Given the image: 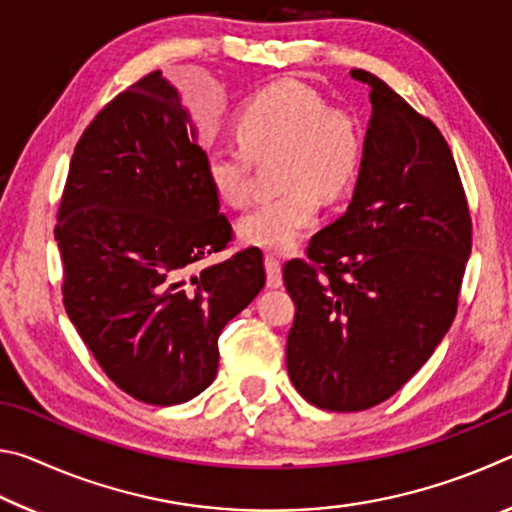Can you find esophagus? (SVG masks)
<instances>
[{"label": "esophagus", "instance_id": "1", "mask_svg": "<svg viewBox=\"0 0 512 512\" xmlns=\"http://www.w3.org/2000/svg\"><path fill=\"white\" fill-rule=\"evenodd\" d=\"M264 266H266V284L271 289H280L282 287V268H280V259H275L273 255L264 257Z\"/></svg>", "mask_w": 512, "mask_h": 512}]
</instances>
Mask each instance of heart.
Returning <instances> with one entry per match:
<instances>
[{
	"mask_svg": "<svg viewBox=\"0 0 512 512\" xmlns=\"http://www.w3.org/2000/svg\"><path fill=\"white\" fill-rule=\"evenodd\" d=\"M235 133L239 144L205 149V176L214 194L244 207L253 196V160L275 153V180L284 189L241 216L237 232L248 246L291 250L318 219L315 194L341 196L361 167L359 119L296 81L273 83L248 99L237 112Z\"/></svg>",
	"mask_w": 512,
	"mask_h": 512,
	"instance_id": "1",
	"label": "heart"
}]
</instances>
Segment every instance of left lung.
<instances>
[{"instance_id": "1", "label": "left lung", "mask_w": 512, "mask_h": 512, "mask_svg": "<svg viewBox=\"0 0 512 512\" xmlns=\"http://www.w3.org/2000/svg\"><path fill=\"white\" fill-rule=\"evenodd\" d=\"M372 117L352 201L284 266L296 302L287 370L325 411H366L418 372L452 327L472 250L454 155L431 119L366 69Z\"/></svg>"}]
</instances>
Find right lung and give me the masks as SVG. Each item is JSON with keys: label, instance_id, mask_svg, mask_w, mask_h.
<instances>
[{"label": "right lung", "instance_id": "right-lung-1", "mask_svg": "<svg viewBox=\"0 0 512 512\" xmlns=\"http://www.w3.org/2000/svg\"><path fill=\"white\" fill-rule=\"evenodd\" d=\"M203 155L176 88L151 72L85 128L58 205L67 316L121 391L155 406L212 384L221 329L266 284L253 248L187 280L232 239Z\"/></svg>", "mask_w": 512, "mask_h": 512}]
</instances>
